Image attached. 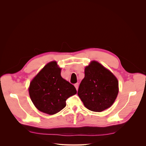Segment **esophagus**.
I'll use <instances>...</instances> for the list:
<instances>
[{"label":"esophagus","instance_id":"esophagus-1","mask_svg":"<svg viewBox=\"0 0 146 146\" xmlns=\"http://www.w3.org/2000/svg\"><path fill=\"white\" fill-rule=\"evenodd\" d=\"M74 86H75L76 90H78V87H79V83H75V84H74Z\"/></svg>","mask_w":146,"mask_h":146}]
</instances>
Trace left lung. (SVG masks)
Listing matches in <instances>:
<instances>
[{
  "mask_svg": "<svg viewBox=\"0 0 146 146\" xmlns=\"http://www.w3.org/2000/svg\"><path fill=\"white\" fill-rule=\"evenodd\" d=\"M118 94V81L109 70L92 61L85 69L78 94L86 108L101 112L110 108Z\"/></svg>",
  "mask_w": 146,
  "mask_h": 146,
  "instance_id": "1",
  "label": "left lung"
}]
</instances>
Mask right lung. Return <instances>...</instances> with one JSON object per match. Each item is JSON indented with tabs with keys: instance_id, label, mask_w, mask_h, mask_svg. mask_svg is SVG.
<instances>
[{
	"instance_id": "1",
	"label": "right lung",
	"mask_w": 146,
	"mask_h": 146,
	"mask_svg": "<svg viewBox=\"0 0 146 146\" xmlns=\"http://www.w3.org/2000/svg\"><path fill=\"white\" fill-rule=\"evenodd\" d=\"M77 93L75 87L61 76L56 61L46 64L30 83L29 94L36 108L49 115L55 114L66 105L67 99Z\"/></svg>"
}]
</instances>
